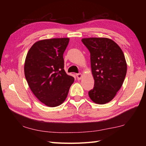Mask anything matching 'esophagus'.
Wrapping results in <instances>:
<instances>
[{
    "instance_id": "obj_1",
    "label": "esophagus",
    "mask_w": 146,
    "mask_h": 146,
    "mask_svg": "<svg viewBox=\"0 0 146 146\" xmlns=\"http://www.w3.org/2000/svg\"><path fill=\"white\" fill-rule=\"evenodd\" d=\"M76 78H77V79H78V80H81V79H82V73H78V74H76Z\"/></svg>"
}]
</instances>
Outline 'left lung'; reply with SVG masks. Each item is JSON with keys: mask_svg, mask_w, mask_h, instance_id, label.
<instances>
[{"mask_svg": "<svg viewBox=\"0 0 146 146\" xmlns=\"http://www.w3.org/2000/svg\"><path fill=\"white\" fill-rule=\"evenodd\" d=\"M90 52L94 87L88 92L91 100L98 104L110 102L124 81L127 63L122 49L111 39L105 38L82 40Z\"/></svg>", "mask_w": 146, "mask_h": 146, "instance_id": "left-lung-1", "label": "left lung"}]
</instances>
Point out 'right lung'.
Listing matches in <instances>:
<instances>
[{
	"instance_id": "1",
	"label": "right lung",
	"mask_w": 146,
	"mask_h": 146,
	"mask_svg": "<svg viewBox=\"0 0 146 146\" xmlns=\"http://www.w3.org/2000/svg\"><path fill=\"white\" fill-rule=\"evenodd\" d=\"M69 38H54L35 42L27 52L24 74L29 88L37 98L54 107L66 98L73 76L64 70L63 53Z\"/></svg>"
}]
</instances>
